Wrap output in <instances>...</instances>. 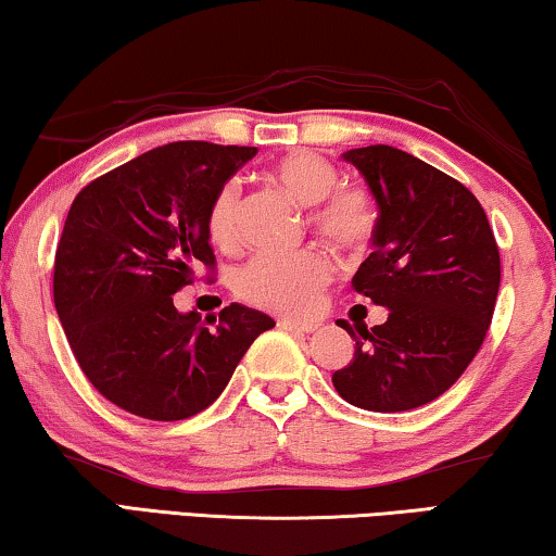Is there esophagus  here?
Returning a JSON list of instances; mask_svg holds the SVG:
<instances>
[{"label": "esophagus", "mask_w": 556, "mask_h": 556, "mask_svg": "<svg viewBox=\"0 0 556 556\" xmlns=\"http://www.w3.org/2000/svg\"><path fill=\"white\" fill-rule=\"evenodd\" d=\"M278 326L295 333H311L318 328L316 320H301V318H278Z\"/></svg>", "instance_id": "esophagus-1"}]
</instances>
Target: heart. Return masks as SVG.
I'll return each mask as SVG.
<instances>
[{"label":"heart","mask_w":556,"mask_h":556,"mask_svg":"<svg viewBox=\"0 0 556 556\" xmlns=\"http://www.w3.org/2000/svg\"><path fill=\"white\" fill-rule=\"evenodd\" d=\"M270 180L295 200L311 207L313 230L338 248H361L371 238L376 213L368 192L358 188H338L341 173L331 160L316 152H291L276 160ZM240 198L236 182L223 185L207 207V238L220 251L238 245ZM333 276V263L318 251H305L291 258L258 255L238 273L236 288L240 298L265 311L301 313L308 311L320 288Z\"/></svg>","instance_id":"1"}]
</instances>
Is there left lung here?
Returning <instances> with one entry per match:
<instances>
[{
	"instance_id": "8db88e82",
	"label": "left lung",
	"mask_w": 556,
	"mask_h": 556,
	"mask_svg": "<svg viewBox=\"0 0 556 556\" xmlns=\"http://www.w3.org/2000/svg\"><path fill=\"white\" fill-rule=\"evenodd\" d=\"M341 157L378 211L374 253L353 288L389 318L374 328L343 320L356 351L333 386L366 412H408L452 389L484 343L502 280L498 248L484 207L446 173L391 144Z\"/></svg>"
}]
</instances>
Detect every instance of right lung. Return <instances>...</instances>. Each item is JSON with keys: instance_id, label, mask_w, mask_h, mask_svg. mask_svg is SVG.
<instances>
[{"instance_id": "1", "label": "right lung", "mask_w": 556, "mask_h": 556, "mask_svg": "<svg viewBox=\"0 0 556 556\" xmlns=\"http://www.w3.org/2000/svg\"><path fill=\"white\" fill-rule=\"evenodd\" d=\"M258 148L170 142L79 190L54 255V305L79 368L104 399L180 421L220 396L276 320L230 303L180 313L173 295L213 268L207 207Z\"/></svg>"}]
</instances>
